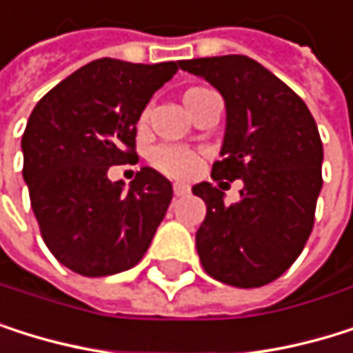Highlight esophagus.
Masks as SVG:
<instances>
[{
    "label": "esophagus",
    "instance_id": "1",
    "mask_svg": "<svg viewBox=\"0 0 353 353\" xmlns=\"http://www.w3.org/2000/svg\"><path fill=\"white\" fill-rule=\"evenodd\" d=\"M172 189H174V196H187V193H189V185L187 183H174Z\"/></svg>",
    "mask_w": 353,
    "mask_h": 353
}]
</instances>
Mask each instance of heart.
Listing matches in <instances>:
<instances>
[{
	"instance_id": "heart-1",
	"label": "heart",
	"mask_w": 353,
	"mask_h": 353,
	"mask_svg": "<svg viewBox=\"0 0 353 353\" xmlns=\"http://www.w3.org/2000/svg\"><path fill=\"white\" fill-rule=\"evenodd\" d=\"M208 90H202V88H193V90H187L185 92V107L189 109L191 103L196 101L200 94H204ZM145 119V115H143ZM151 164L160 170L162 174L166 176H172V179H189L193 172L198 170V164H200V155L198 151H193L189 147H183V145H160L151 151Z\"/></svg>"
}]
</instances>
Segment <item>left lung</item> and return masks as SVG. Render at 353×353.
<instances>
[{
    "label": "left lung",
    "instance_id": "obj_1",
    "mask_svg": "<svg viewBox=\"0 0 353 353\" xmlns=\"http://www.w3.org/2000/svg\"><path fill=\"white\" fill-rule=\"evenodd\" d=\"M204 77L227 109L223 160L212 179H242L227 206L212 183L191 191L206 204L196 248L208 276L238 288L280 278L301 254L322 189V141L307 105L256 61L242 54L181 61Z\"/></svg>",
    "mask_w": 353,
    "mask_h": 353
}]
</instances>
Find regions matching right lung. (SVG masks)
<instances>
[{"mask_svg":"<svg viewBox=\"0 0 353 353\" xmlns=\"http://www.w3.org/2000/svg\"><path fill=\"white\" fill-rule=\"evenodd\" d=\"M179 67L99 59L35 105L21 143L23 179L46 246L71 272L119 274L147 252L172 185L145 166L124 191L107 172L137 160V121Z\"/></svg>","mask_w":353,"mask_h":353,"instance_id":"right-lung-1","label":"right lung"}]
</instances>
